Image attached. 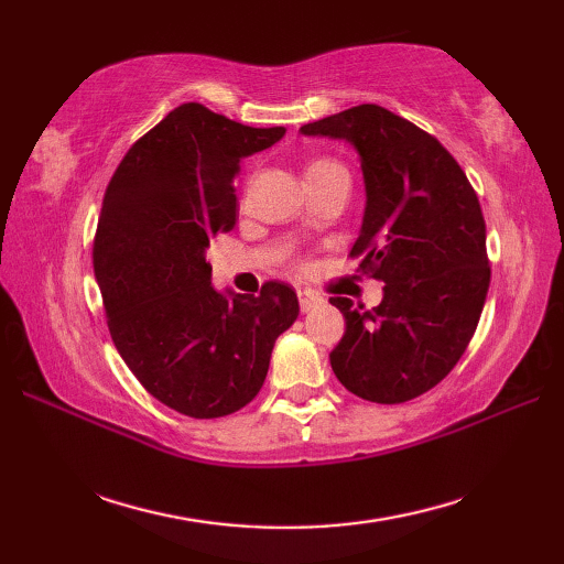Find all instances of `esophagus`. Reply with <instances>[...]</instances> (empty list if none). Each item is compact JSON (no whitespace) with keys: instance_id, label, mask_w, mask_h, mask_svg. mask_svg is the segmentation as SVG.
Masks as SVG:
<instances>
[{"instance_id":"34e87169","label":"esophagus","mask_w":564,"mask_h":564,"mask_svg":"<svg viewBox=\"0 0 564 564\" xmlns=\"http://www.w3.org/2000/svg\"><path fill=\"white\" fill-rule=\"evenodd\" d=\"M297 301H301L303 313H310V310L317 307L322 303V297L315 291H297Z\"/></svg>"}]
</instances>
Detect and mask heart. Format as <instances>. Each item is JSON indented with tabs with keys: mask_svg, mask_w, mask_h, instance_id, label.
Instances as JSON below:
<instances>
[{
	"mask_svg": "<svg viewBox=\"0 0 564 564\" xmlns=\"http://www.w3.org/2000/svg\"><path fill=\"white\" fill-rule=\"evenodd\" d=\"M327 170H344V166L339 164V162H334V160H313L307 164V172H305V176L310 178V176H315V174H319V172H327Z\"/></svg>",
	"mask_w": 564,
	"mask_h": 564,
	"instance_id": "1",
	"label": "heart"
}]
</instances>
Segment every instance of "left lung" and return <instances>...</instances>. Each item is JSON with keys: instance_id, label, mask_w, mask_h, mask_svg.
<instances>
[{"instance_id": "obj_1", "label": "left lung", "mask_w": 564, "mask_h": 564, "mask_svg": "<svg viewBox=\"0 0 564 564\" xmlns=\"http://www.w3.org/2000/svg\"><path fill=\"white\" fill-rule=\"evenodd\" d=\"M301 133L349 140L361 154L366 213L349 257L386 283L373 310L329 297L346 319L334 376L368 402L414 400L460 361L482 315L492 269L480 200L434 135L382 106H354Z\"/></svg>"}]
</instances>
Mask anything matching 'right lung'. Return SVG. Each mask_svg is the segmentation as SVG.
<instances>
[{
	"instance_id": "obj_1",
	"label": "right lung",
	"mask_w": 564,
	"mask_h": 564,
	"mask_svg": "<svg viewBox=\"0 0 564 564\" xmlns=\"http://www.w3.org/2000/svg\"><path fill=\"white\" fill-rule=\"evenodd\" d=\"M285 128H249L182 104L116 166L94 235V275L126 366L154 400L194 419L242 410L301 307L289 283L227 301L206 247L237 220L235 176Z\"/></svg>"
}]
</instances>
